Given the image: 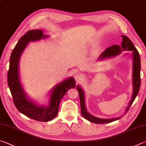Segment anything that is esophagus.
Returning <instances> with one entry per match:
<instances>
[{"instance_id": "obj_1", "label": "esophagus", "mask_w": 146, "mask_h": 146, "mask_svg": "<svg viewBox=\"0 0 146 146\" xmlns=\"http://www.w3.org/2000/svg\"><path fill=\"white\" fill-rule=\"evenodd\" d=\"M74 77H75L76 82H80L84 79L83 75L80 73H75V75H74Z\"/></svg>"}]
</instances>
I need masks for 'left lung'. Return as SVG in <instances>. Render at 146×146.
<instances>
[{"label":"left lung","instance_id":"1","mask_svg":"<svg viewBox=\"0 0 146 146\" xmlns=\"http://www.w3.org/2000/svg\"><path fill=\"white\" fill-rule=\"evenodd\" d=\"M123 38V42L121 43V46L117 44H114L110 47L107 48L104 52L102 53L100 55L99 60H103L107 58L115 57L116 55H119L124 51H131L132 52V57H133V75H132V81H133V94L131 96V99L129 102L128 105L127 106L125 110V113H127L128 110L130 108L132 103L134 102L136 96L139 93L140 86V57L139 55V53L133 43L129 39L128 37L126 36H121ZM77 90L79 94L80 101V107H81V113L84 118L87 120L89 121L92 123L96 124H104L111 123L121 117V116L119 117L112 118V119H102L94 117L87 112L86 108V104H85V96L84 92L81 87L77 86Z\"/></svg>","mask_w":146,"mask_h":146}]
</instances>
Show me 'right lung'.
Returning a JSON list of instances; mask_svg holds the SVG:
<instances>
[{
    "label": "right lung",
    "mask_w": 146,
    "mask_h": 146,
    "mask_svg": "<svg viewBox=\"0 0 146 146\" xmlns=\"http://www.w3.org/2000/svg\"><path fill=\"white\" fill-rule=\"evenodd\" d=\"M49 36L43 34L40 29L27 31L19 40L13 49L9 60V68L7 73V83L13 96V102L19 112L28 117L38 121L47 122L55 117L59 112L60 100L68 90L75 87V80L73 77L68 78L56 85L50 94L48 106H39L31 101L21 84L19 76V61L23 50L29 42L45 39Z\"/></svg>",
    "instance_id": "add662e5"
}]
</instances>
